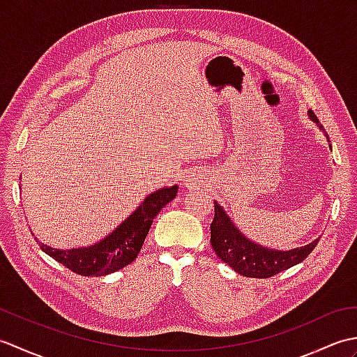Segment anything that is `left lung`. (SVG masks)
Returning a JSON list of instances; mask_svg holds the SVG:
<instances>
[{"label":"left lung","instance_id":"obj_1","mask_svg":"<svg viewBox=\"0 0 357 357\" xmlns=\"http://www.w3.org/2000/svg\"><path fill=\"white\" fill-rule=\"evenodd\" d=\"M308 115L314 123H317L321 130L325 132L314 112L308 110ZM317 242H319V239L310 242V244L301 248L288 250V252H278V250L261 247L247 239L233 225L222 207L215 202V218L210 225V244L219 259L224 261L242 276L259 279L275 276L278 273L304 261L313 252Z\"/></svg>","mask_w":357,"mask_h":357}]
</instances>
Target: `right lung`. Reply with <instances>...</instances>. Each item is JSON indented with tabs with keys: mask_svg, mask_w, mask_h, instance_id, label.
<instances>
[{
	"mask_svg": "<svg viewBox=\"0 0 357 357\" xmlns=\"http://www.w3.org/2000/svg\"><path fill=\"white\" fill-rule=\"evenodd\" d=\"M176 193L178 185L151 193L115 231L92 247L58 250L44 245L43 242H36L44 253L77 275H110L124 268L138 257L151 222L167 204L176 198Z\"/></svg>",
	"mask_w": 357,
	"mask_h": 357,
	"instance_id": "1",
	"label": "right lung"
}]
</instances>
